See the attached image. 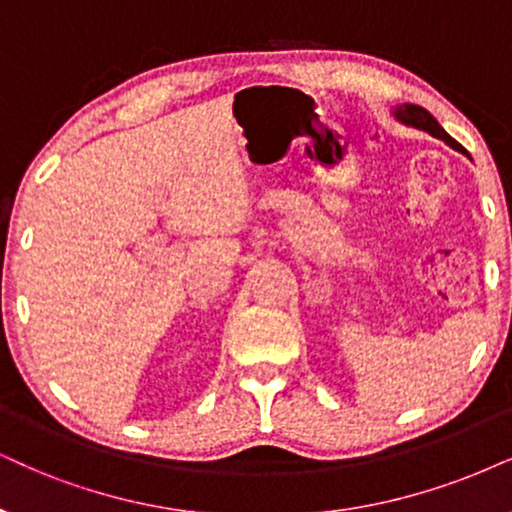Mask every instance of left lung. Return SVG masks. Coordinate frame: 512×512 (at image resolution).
<instances>
[{
	"mask_svg": "<svg viewBox=\"0 0 512 512\" xmlns=\"http://www.w3.org/2000/svg\"><path fill=\"white\" fill-rule=\"evenodd\" d=\"M394 115H397V120L404 122V125H411V127H416V129H423V132L432 134V137L446 141V144H449L451 148H458L456 139H451L449 134H446L444 129L439 127V122H437L435 118H432V115H430L428 111H425V108L413 106V103H404V106H399L397 111H394ZM458 151H461V148H458Z\"/></svg>",
	"mask_w": 512,
	"mask_h": 512,
	"instance_id": "obj_1",
	"label": "left lung"
}]
</instances>
